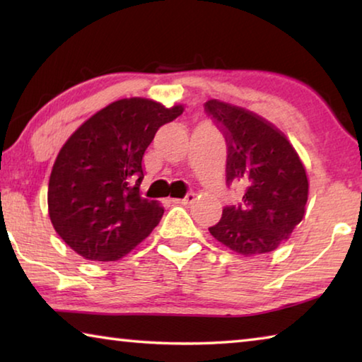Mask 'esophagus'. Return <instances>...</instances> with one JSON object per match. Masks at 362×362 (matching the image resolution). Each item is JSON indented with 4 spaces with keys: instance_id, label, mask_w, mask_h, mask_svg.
Masks as SVG:
<instances>
[{
    "instance_id": "esophagus-1",
    "label": "esophagus",
    "mask_w": 362,
    "mask_h": 362,
    "mask_svg": "<svg viewBox=\"0 0 362 362\" xmlns=\"http://www.w3.org/2000/svg\"><path fill=\"white\" fill-rule=\"evenodd\" d=\"M194 201V193H187L185 198H180V199H173L174 204H192Z\"/></svg>"
}]
</instances>
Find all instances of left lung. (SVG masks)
Instances as JSON below:
<instances>
[{"mask_svg":"<svg viewBox=\"0 0 362 362\" xmlns=\"http://www.w3.org/2000/svg\"><path fill=\"white\" fill-rule=\"evenodd\" d=\"M204 112L225 137L226 185L244 187L241 203L223 207L211 235L246 257L272 252L303 218V164L284 134L255 113L216 99Z\"/></svg>","mask_w":362,"mask_h":362,"instance_id":"obj_1","label":"left lung"}]
</instances>
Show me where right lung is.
I'll list each match as a JSON object with an SVG mask.
<instances>
[{
  "label": "right lung",
  "mask_w": 362,
  "mask_h": 362,
  "mask_svg": "<svg viewBox=\"0 0 362 362\" xmlns=\"http://www.w3.org/2000/svg\"><path fill=\"white\" fill-rule=\"evenodd\" d=\"M182 105L121 99L83 122L54 163L47 189L57 235L84 259L118 260L142 243L164 209L140 196L142 158Z\"/></svg>",
  "instance_id": "add662e5"
}]
</instances>
